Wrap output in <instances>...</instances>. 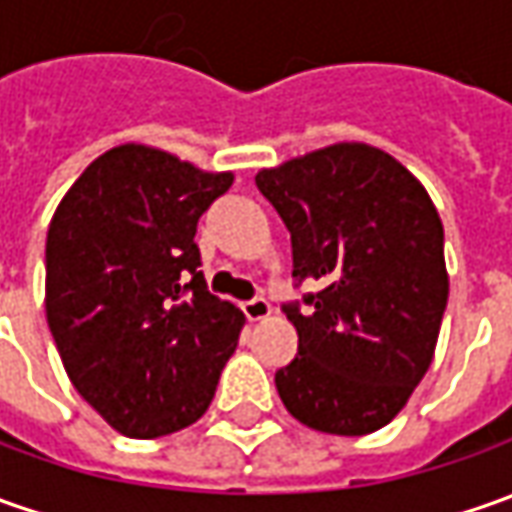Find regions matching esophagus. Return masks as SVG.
<instances>
[{
    "instance_id": "34e87169",
    "label": "esophagus",
    "mask_w": 512,
    "mask_h": 512,
    "mask_svg": "<svg viewBox=\"0 0 512 512\" xmlns=\"http://www.w3.org/2000/svg\"><path fill=\"white\" fill-rule=\"evenodd\" d=\"M243 314H246L252 323H257V320H266V317H272V306H269L263 297H255V300H246V303H243Z\"/></svg>"
}]
</instances>
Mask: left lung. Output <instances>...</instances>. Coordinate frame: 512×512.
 <instances>
[{
	"label": "left lung",
	"instance_id": "8db88e82",
	"mask_svg": "<svg viewBox=\"0 0 512 512\" xmlns=\"http://www.w3.org/2000/svg\"><path fill=\"white\" fill-rule=\"evenodd\" d=\"M257 189L291 232L311 309L286 306L300 348L274 374L297 422L334 436L385 428L428 374L448 306L445 229L394 155L340 141L260 169Z\"/></svg>",
	"mask_w": 512,
	"mask_h": 512
}]
</instances>
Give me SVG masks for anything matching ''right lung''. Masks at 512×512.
<instances>
[{
    "label": "right lung",
    "mask_w": 512,
    "mask_h": 512,
    "mask_svg": "<svg viewBox=\"0 0 512 512\" xmlns=\"http://www.w3.org/2000/svg\"><path fill=\"white\" fill-rule=\"evenodd\" d=\"M235 181L121 144L64 192L45 246V311L70 382L130 439L198 422L238 348L243 311L209 294L198 218Z\"/></svg>",
    "instance_id": "add662e5"
}]
</instances>
